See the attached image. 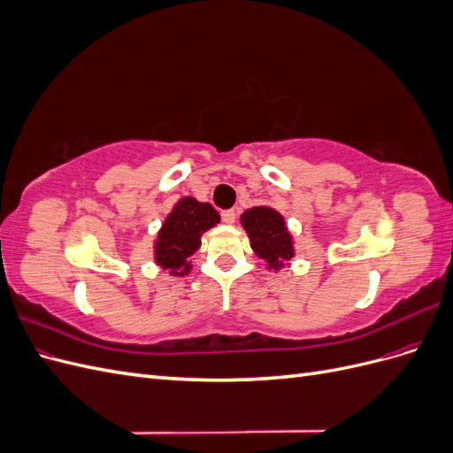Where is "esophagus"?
I'll use <instances>...</instances> for the list:
<instances>
[{
    "label": "esophagus",
    "instance_id": "obj_1",
    "mask_svg": "<svg viewBox=\"0 0 453 453\" xmlns=\"http://www.w3.org/2000/svg\"><path fill=\"white\" fill-rule=\"evenodd\" d=\"M221 219H223V223L232 225L236 221V211L234 210H225V211H221Z\"/></svg>",
    "mask_w": 453,
    "mask_h": 453
}]
</instances>
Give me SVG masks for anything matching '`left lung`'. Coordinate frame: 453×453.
Here are the masks:
<instances>
[{
  "mask_svg": "<svg viewBox=\"0 0 453 453\" xmlns=\"http://www.w3.org/2000/svg\"><path fill=\"white\" fill-rule=\"evenodd\" d=\"M240 223L248 232L253 251L266 260L268 268L280 270L295 257L293 236L280 211L268 205H257L242 213Z\"/></svg>",
  "mask_w": 453,
  "mask_h": 453,
  "instance_id": "8db88e82",
  "label": "left lung"
}]
</instances>
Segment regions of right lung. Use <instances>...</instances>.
<instances>
[{"label": "right lung", "mask_w": 453, "mask_h": 453, "mask_svg": "<svg viewBox=\"0 0 453 453\" xmlns=\"http://www.w3.org/2000/svg\"><path fill=\"white\" fill-rule=\"evenodd\" d=\"M221 217L208 202L185 196L173 205L164 219L155 240V263L168 270L172 276H187L190 272V257L202 245V234L215 226Z\"/></svg>", "instance_id": "1"}]
</instances>
